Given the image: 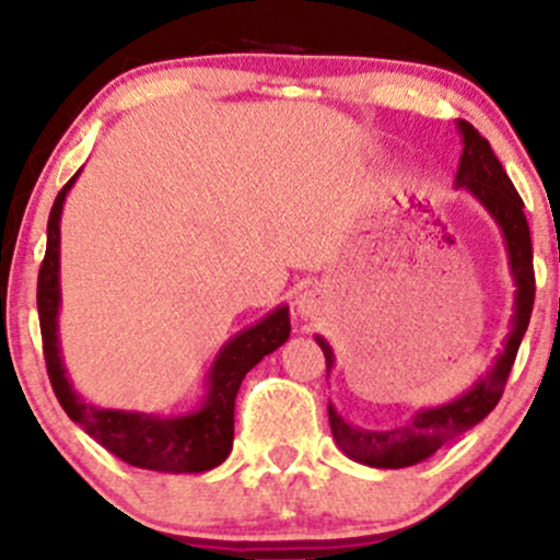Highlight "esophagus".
<instances>
[{
	"label": "esophagus",
	"instance_id": "34e87169",
	"mask_svg": "<svg viewBox=\"0 0 560 560\" xmlns=\"http://www.w3.org/2000/svg\"><path fill=\"white\" fill-rule=\"evenodd\" d=\"M326 298L318 287H305L294 298V316L302 320H316L324 313Z\"/></svg>",
	"mask_w": 560,
	"mask_h": 560
}]
</instances>
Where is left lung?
Listing matches in <instances>:
<instances>
[{
	"label": "left lung",
	"mask_w": 560,
	"mask_h": 560,
	"mask_svg": "<svg viewBox=\"0 0 560 560\" xmlns=\"http://www.w3.org/2000/svg\"><path fill=\"white\" fill-rule=\"evenodd\" d=\"M464 152H460L458 173H455V189H466L492 221L498 223L503 234L508 268H511L516 294H513V316L511 331H508L503 350L494 358L492 369L468 387L464 395L455 400L421 408L410 416L400 427L392 429H363L342 419L334 402L329 400V423L334 442L339 450L355 464L371 468H405L416 466L421 460L432 458L442 445H447L455 434L466 432L474 423H479L498 405L503 395L505 378L511 374V365L516 361L518 345H522L526 326L532 318V305H535V271H532V240L529 226H526L524 202L518 197L516 186L511 184L508 173L494 158L490 141L474 128L468 120H455ZM316 342L324 350L326 376L334 369V350L320 334Z\"/></svg>",
	"instance_id": "obj_1"
}]
</instances>
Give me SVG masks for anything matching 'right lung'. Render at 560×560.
<instances>
[{"label": "right lung", "instance_id": "1", "mask_svg": "<svg viewBox=\"0 0 560 560\" xmlns=\"http://www.w3.org/2000/svg\"><path fill=\"white\" fill-rule=\"evenodd\" d=\"M81 173V171H79ZM75 173L57 195L47 223V255L38 271V320H42L44 358L52 389L62 410L86 429L102 447L110 450L126 464L165 474H202L221 466L234 445V400L244 374L262 358L271 355L289 339V307H273L258 324L247 326L218 350L205 376V395L197 408L184 413H141V410L100 408L86 402L62 363L60 350V218L68 191L73 189Z\"/></svg>", "mask_w": 560, "mask_h": 560}]
</instances>
